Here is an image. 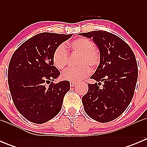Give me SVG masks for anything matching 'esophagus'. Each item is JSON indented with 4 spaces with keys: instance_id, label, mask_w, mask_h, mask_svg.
<instances>
[{
    "instance_id": "1",
    "label": "esophagus",
    "mask_w": 147,
    "mask_h": 147,
    "mask_svg": "<svg viewBox=\"0 0 147 147\" xmlns=\"http://www.w3.org/2000/svg\"><path fill=\"white\" fill-rule=\"evenodd\" d=\"M76 82H70V85H71V87H74L75 85H76Z\"/></svg>"
}]
</instances>
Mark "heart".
Here are the masks:
<instances>
[{
  "mask_svg": "<svg viewBox=\"0 0 147 147\" xmlns=\"http://www.w3.org/2000/svg\"><path fill=\"white\" fill-rule=\"evenodd\" d=\"M72 52L80 54L77 59L79 66L69 68L62 73L63 80L70 82H79L86 78L90 73V68H95L99 65L100 54L94 47L93 42L85 37H80L73 40L69 44ZM53 61L58 69H64L68 62V53L64 45H59L53 54Z\"/></svg>",
  "mask_w": 147,
  "mask_h": 147,
  "instance_id": "obj_1",
  "label": "heart"
}]
</instances>
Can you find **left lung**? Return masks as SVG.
I'll return each instance as SVG.
<instances>
[{
  "mask_svg": "<svg viewBox=\"0 0 147 147\" xmlns=\"http://www.w3.org/2000/svg\"><path fill=\"white\" fill-rule=\"evenodd\" d=\"M80 35L91 38L100 53L99 65L90 77L96 82L88 85L82 98L84 110L96 121H111L125 111L134 95L138 75L136 56L124 40L106 31Z\"/></svg>",
  "mask_w": 147,
  "mask_h": 147,
  "instance_id": "obj_1",
  "label": "left lung"
}]
</instances>
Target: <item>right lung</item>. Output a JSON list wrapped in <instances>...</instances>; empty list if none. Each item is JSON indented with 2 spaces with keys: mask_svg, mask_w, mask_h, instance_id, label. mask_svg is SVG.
<instances>
[{
  "mask_svg": "<svg viewBox=\"0 0 147 147\" xmlns=\"http://www.w3.org/2000/svg\"><path fill=\"white\" fill-rule=\"evenodd\" d=\"M72 35L43 32L23 42L13 54L8 68V83L15 107L34 124L52 119L62 109L68 81L53 84L60 75L53 54Z\"/></svg>",
  "mask_w": 147,
  "mask_h": 147,
  "instance_id": "obj_1",
  "label": "right lung"
}]
</instances>
